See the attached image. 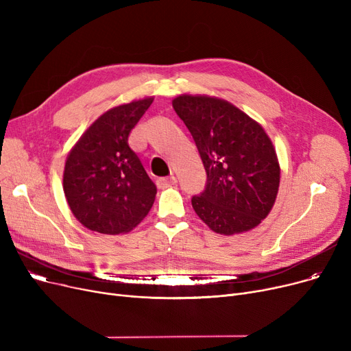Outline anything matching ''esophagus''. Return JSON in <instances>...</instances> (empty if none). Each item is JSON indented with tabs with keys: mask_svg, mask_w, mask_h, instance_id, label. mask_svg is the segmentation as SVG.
Returning a JSON list of instances; mask_svg holds the SVG:
<instances>
[{
	"mask_svg": "<svg viewBox=\"0 0 351 351\" xmlns=\"http://www.w3.org/2000/svg\"><path fill=\"white\" fill-rule=\"evenodd\" d=\"M178 180H176V178L172 175V176H166V178H160L159 180H158V185H159V188H168V186H172V185H175Z\"/></svg>",
	"mask_w": 351,
	"mask_h": 351,
	"instance_id": "obj_1",
	"label": "esophagus"
}]
</instances>
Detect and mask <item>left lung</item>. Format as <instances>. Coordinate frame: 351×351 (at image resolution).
Segmentation results:
<instances>
[{"instance_id":"1","label":"left lung","mask_w":351,"mask_h":351,"mask_svg":"<svg viewBox=\"0 0 351 351\" xmlns=\"http://www.w3.org/2000/svg\"><path fill=\"white\" fill-rule=\"evenodd\" d=\"M185 122L208 175L192 197L196 215L219 234L247 232L270 213L280 185L276 149L259 122L233 104L208 95H179Z\"/></svg>"}]
</instances>
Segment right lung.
<instances>
[{"mask_svg": "<svg viewBox=\"0 0 351 351\" xmlns=\"http://www.w3.org/2000/svg\"><path fill=\"white\" fill-rule=\"evenodd\" d=\"M154 97L108 109L66 156L64 193L72 215L104 234L131 232L151 210L156 186L128 138Z\"/></svg>", "mask_w": 351, "mask_h": 351, "instance_id": "obj_1", "label": "right lung"}]
</instances>
